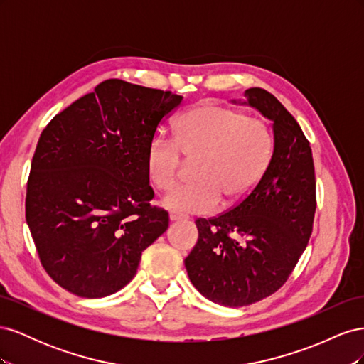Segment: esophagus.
<instances>
[{
    "label": "esophagus",
    "instance_id": "1",
    "mask_svg": "<svg viewBox=\"0 0 364 364\" xmlns=\"http://www.w3.org/2000/svg\"><path fill=\"white\" fill-rule=\"evenodd\" d=\"M186 218H188V217H186L185 214L176 213V211L170 213V220H171V222H179V220H186Z\"/></svg>",
    "mask_w": 364,
    "mask_h": 364
}]
</instances>
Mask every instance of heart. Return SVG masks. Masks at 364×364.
Instances as JSON below:
<instances>
[{"instance_id": "heart-1", "label": "heart", "mask_w": 364, "mask_h": 364, "mask_svg": "<svg viewBox=\"0 0 364 364\" xmlns=\"http://www.w3.org/2000/svg\"><path fill=\"white\" fill-rule=\"evenodd\" d=\"M273 153L270 127L258 117H246L222 105L190 109L174 124L173 141L153 136L146 149V174L159 191L178 185L183 161L199 159L193 185L165 197L173 211L208 214L225 199L234 205L255 190Z\"/></svg>"}]
</instances>
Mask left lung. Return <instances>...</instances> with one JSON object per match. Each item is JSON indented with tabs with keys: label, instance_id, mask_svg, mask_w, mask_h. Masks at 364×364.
<instances>
[{
	"label": "left lung",
	"instance_id": "1",
	"mask_svg": "<svg viewBox=\"0 0 364 364\" xmlns=\"http://www.w3.org/2000/svg\"><path fill=\"white\" fill-rule=\"evenodd\" d=\"M245 103L272 121L273 153L261 181L226 213L197 218L199 238L185 267L206 299L245 306L279 290L313 232L316 176L310 142L293 115L261 87Z\"/></svg>",
	"mask_w": 364,
	"mask_h": 364
}]
</instances>
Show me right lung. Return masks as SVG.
<instances>
[{"label":"right lung","mask_w":364,"mask_h":364,"mask_svg":"<svg viewBox=\"0 0 364 364\" xmlns=\"http://www.w3.org/2000/svg\"><path fill=\"white\" fill-rule=\"evenodd\" d=\"M182 97L109 79L42 130L26 220L42 267L62 289L105 297L135 277L142 250L168 228L151 206L146 149Z\"/></svg>","instance_id":"1"}]
</instances>
